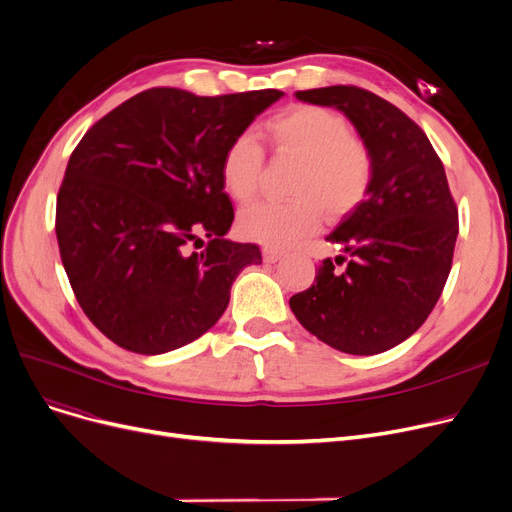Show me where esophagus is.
I'll return each mask as SVG.
<instances>
[{
	"label": "esophagus",
	"instance_id": "esophagus-1",
	"mask_svg": "<svg viewBox=\"0 0 512 512\" xmlns=\"http://www.w3.org/2000/svg\"><path fill=\"white\" fill-rule=\"evenodd\" d=\"M282 251H278V249H272V247H265L263 249V259L267 261V263H276L278 259H282Z\"/></svg>",
	"mask_w": 512,
	"mask_h": 512
}]
</instances>
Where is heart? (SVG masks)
<instances>
[{"label":"heart","mask_w":512,"mask_h":512,"mask_svg":"<svg viewBox=\"0 0 512 512\" xmlns=\"http://www.w3.org/2000/svg\"><path fill=\"white\" fill-rule=\"evenodd\" d=\"M276 151L301 161L292 201H259L240 211L242 236L267 247H288L328 220L344 218L367 197L375 166L363 139L334 110L321 105H290L265 122ZM263 147L253 132H238L226 145L220 176L228 195L240 203L255 197L263 170Z\"/></svg>","instance_id":"obj_1"}]
</instances>
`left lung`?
I'll return each mask as SVG.
<instances>
[{
  "mask_svg": "<svg viewBox=\"0 0 512 512\" xmlns=\"http://www.w3.org/2000/svg\"><path fill=\"white\" fill-rule=\"evenodd\" d=\"M294 95L351 120L375 174L365 201L328 236L349 257L346 267L321 261L313 286L294 294L290 309L342 353H384L423 326L450 274L459 209L442 159L405 112L371 91L336 85Z\"/></svg>",
  "mask_w": 512,
  "mask_h": 512,
  "instance_id": "left-lung-1",
  "label": "left lung"
}]
</instances>
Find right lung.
<instances>
[{
    "label": "right lung",
    "mask_w": 512,
    "mask_h": 512,
    "mask_svg": "<svg viewBox=\"0 0 512 512\" xmlns=\"http://www.w3.org/2000/svg\"><path fill=\"white\" fill-rule=\"evenodd\" d=\"M282 95L155 87L80 139L58 193L56 234L78 305L112 342L161 355L197 340L226 311L236 276L261 263L253 242L224 238L234 207L220 161ZM199 233L210 240L191 254Z\"/></svg>",
    "instance_id": "right-lung-1"
}]
</instances>
